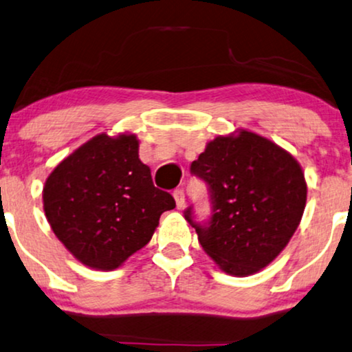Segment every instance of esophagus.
Listing matches in <instances>:
<instances>
[{
  "label": "esophagus",
  "instance_id": "34e87169",
  "mask_svg": "<svg viewBox=\"0 0 352 352\" xmlns=\"http://www.w3.org/2000/svg\"><path fill=\"white\" fill-rule=\"evenodd\" d=\"M173 198H175V203H177V208L179 209H184L185 208V191L179 188L173 191Z\"/></svg>",
  "mask_w": 352,
  "mask_h": 352
}]
</instances>
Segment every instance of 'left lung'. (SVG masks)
Returning a JSON list of instances; mask_svg holds the SVG:
<instances>
[{
    "label": "left lung",
    "mask_w": 352,
    "mask_h": 352,
    "mask_svg": "<svg viewBox=\"0 0 352 352\" xmlns=\"http://www.w3.org/2000/svg\"><path fill=\"white\" fill-rule=\"evenodd\" d=\"M191 173L206 182L211 217L185 219L219 268L248 276L270 265L294 235L307 199L299 162L273 141L252 131L217 136L191 162Z\"/></svg>",
    "instance_id": "8db88e82"
}]
</instances>
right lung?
I'll return each instance as SVG.
<instances>
[{
	"label": "right lung",
	"mask_w": 352,
	"mask_h": 352,
	"mask_svg": "<svg viewBox=\"0 0 352 352\" xmlns=\"http://www.w3.org/2000/svg\"><path fill=\"white\" fill-rule=\"evenodd\" d=\"M135 135H97L55 167L43 211L58 240L89 268L112 271L153 237L170 193L155 188Z\"/></svg>",
	"instance_id": "obj_1"
}]
</instances>
